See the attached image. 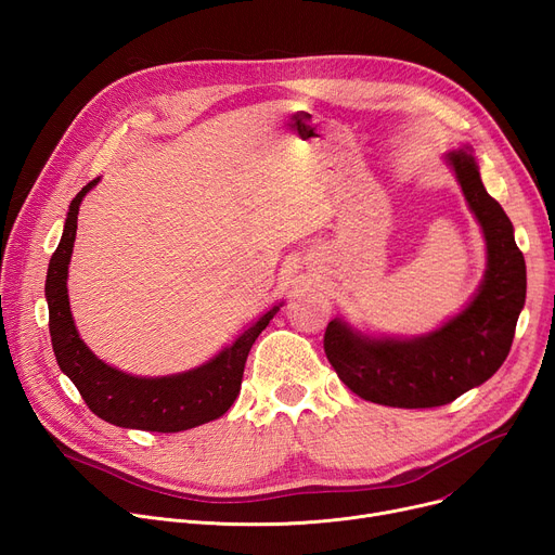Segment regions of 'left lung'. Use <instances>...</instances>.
I'll list each match as a JSON object with an SVG mask.
<instances>
[{
	"label": "left lung",
	"mask_w": 555,
	"mask_h": 555,
	"mask_svg": "<svg viewBox=\"0 0 555 555\" xmlns=\"http://www.w3.org/2000/svg\"><path fill=\"white\" fill-rule=\"evenodd\" d=\"M488 245V270L473 304L427 337L366 339L341 322L324 333V351L339 380L364 400L425 410L456 400L498 371L513 346L527 299V266L500 202L481 184L470 153L448 155Z\"/></svg>",
	"instance_id": "left-lung-1"
}]
</instances>
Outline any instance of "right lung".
Masks as SVG:
<instances>
[{"label": "right lung", "instance_id": "add662e5", "mask_svg": "<svg viewBox=\"0 0 555 555\" xmlns=\"http://www.w3.org/2000/svg\"><path fill=\"white\" fill-rule=\"evenodd\" d=\"M96 182L99 178L72 199L63 238L47 272L49 333L57 366L69 375L85 404L116 427L175 434L220 418L241 391L251 344L260 331H266L279 306L262 314L216 360L195 371L170 377H134L103 364L78 337L67 299V268L76 241L78 209L85 193Z\"/></svg>", "mask_w": 555, "mask_h": 555}]
</instances>
